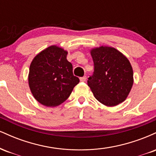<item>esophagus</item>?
Wrapping results in <instances>:
<instances>
[{"mask_svg": "<svg viewBox=\"0 0 156 156\" xmlns=\"http://www.w3.org/2000/svg\"><path fill=\"white\" fill-rule=\"evenodd\" d=\"M86 80H87V76L80 77V81H82V82L86 81Z\"/></svg>", "mask_w": 156, "mask_h": 156, "instance_id": "esophagus-1", "label": "esophagus"}]
</instances>
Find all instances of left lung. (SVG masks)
Returning a JSON list of instances; mask_svg holds the SVG:
<instances>
[{"label":"left lung","mask_w":156,"mask_h":156,"mask_svg":"<svg viewBox=\"0 0 156 156\" xmlns=\"http://www.w3.org/2000/svg\"><path fill=\"white\" fill-rule=\"evenodd\" d=\"M94 72L87 84L98 101L114 106L126 99L133 83V69L122 53L114 48L100 47L91 51Z\"/></svg>","instance_id":"8db88e82"}]
</instances>
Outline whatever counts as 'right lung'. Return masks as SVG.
I'll return each mask as SVG.
<instances>
[{
  "label": "right lung",
  "mask_w": 156,
  "mask_h": 156,
  "mask_svg": "<svg viewBox=\"0 0 156 156\" xmlns=\"http://www.w3.org/2000/svg\"><path fill=\"white\" fill-rule=\"evenodd\" d=\"M67 55V51L54 45L42 51L32 61L28 83L34 97L41 104L48 107L60 105L79 83Z\"/></svg>",
  "instance_id": "obj_1"
}]
</instances>
